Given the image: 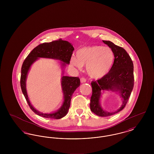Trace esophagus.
I'll return each instance as SVG.
<instances>
[{
	"label": "esophagus",
	"instance_id": "1",
	"mask_svg": "<svg viewBox=\"0 0 154 154\" xmlns=\"http://www.w3.org/2000/svg\"><path fill=\"white\" fill-rule=\"evenodd\" d=\"M86 79L84 78V77H81L80 79V81L81 83H84V82H86Z\"/></svg>",
	"mask_w": 154,
	"mask_h": 154
}]
</instances>
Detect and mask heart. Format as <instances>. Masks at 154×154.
I'll return each mask as SVG.
<instances>
[{
  "mask_svg": "<svg viewBox=\"0 0 154 154\" xmlns=\"http://www.w3.org/2000/svg\"><path fill=\"white\" fill-rule=\"evenodd\" d=\"M115 55L108 47L93 45L82 48L73 57L70 63L80 69L86 65L88 75L94 79H100L110 72L114 64Z\"/></svg>",
  "mask_w": 154,
  "mask_h": 154,
  "instance_id": "1",
  "label": "heart"
}]
</instances>
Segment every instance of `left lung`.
Wrapping results in <instances>:
<instances>
[{"label": "left lung", "instance_id": "left-lung-1", "mask_svg": "<svg viewBox=\"0 0 154 154\" xmlns=\"http://www.w3.org/2000/svg\"><path fill=\"white\" fill-rule=\"evenodd\" d=\"M103 42L112 49L115 55L114 64L110 72L97 81H92V94L91 97V110L100 117H108L117 114L124 109L131 96L134 86L133 63L132 59L122 47L110 41ZM119 91L123 99L122 107L116 112H106L100 106L99 99L102 90Z\"/></svg>", "mask_w": 154, "mask_h": 154}]
</instances>
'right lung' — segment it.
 Here are the masks:
<instances>
[{
    "label": "right lung",
    "mask_w": 154,
    "mask_h": 154,
    "mask_svg": "<svg viewBox=\"0 0 154 154\" xmlns=\"http://www.w3.org/2000/svg\"><path fill=\"white\" fill-rule=\"evenodd\" d=\"M74 48L69 42L59 38L50 43H43L38 45L27 56L22 63L20 79L21 88L30 109L37 115L43 117L52 119H60L67 114L70 106L72 95L75 90L80 85V80L77 77L63 76L62 78V87L64 94V102L61 108L56 112L43 114L34 109L28 99L26 91L25 81L28 72L31 65L38 58H47L59 59L65 64L70 63V61Z\"/></svg>",
    "instance_id": "1"
}]
</instances>
